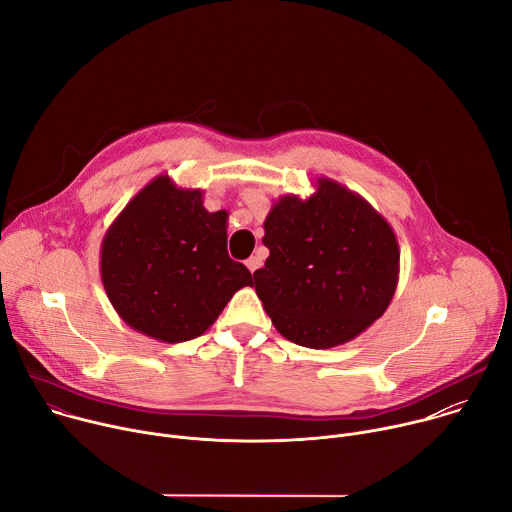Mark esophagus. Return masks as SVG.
Here are the masks:
<instances>
[{
  "label": "esophagus",
  "mask_w": 512,
  "mask_h": 512,
  "mask_svg": "<svg viewBox=\"0 0 512 512\" xmlns=\"http://www.w3.org/2000/svg\"><path fill=\"white\" fill-rule=\"evenodd\" d=\"M247 267H249V271H251V273H255V271L261 267V259H259V257H251V259H247Z\"/></svg>",
  "instance_id": "1"
}]
</instances>
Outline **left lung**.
Returning <instances> with one entry per match:
<instances>
[{
	"label": "left lung",
	"mask_w": 512,
	"mask_h": 512,
	"mask_svg": "<svg viewBox=\"0 0 512 512\" xmlns=\"http://www.w3.org/2000/svg\"><path fill=\"white\" fill-rule=\"evenodd\" d=\"M314 194H283L263 229L265 267L255 291L277 332L308 348L340 346L389 308L399 281V243L369 200L330 178Z\"/></svg>",
	"instance_id": "obj_1"
}]
</instances>
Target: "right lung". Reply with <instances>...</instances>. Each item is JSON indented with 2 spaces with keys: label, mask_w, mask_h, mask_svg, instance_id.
I'll return each instance as SVG.
<instances>
[{
  "label": "right lung",
  "mask_w": 512,
  "mask_h": 512,
  "mask_svg": "<svg viewBox=\"0 0 512 512\" xmlns=\"http://www.w3.org/2000/svg\"><path fill=\"white\" fill-rule=\"evenodd\" d=\"M200 188L168 174L145 184L101 243V279L119 318L176 344L204 334L251 271L227 253V210L208 212Z\"/></svg>",
  "instance_id": "add662e5"
}]
</instances>
